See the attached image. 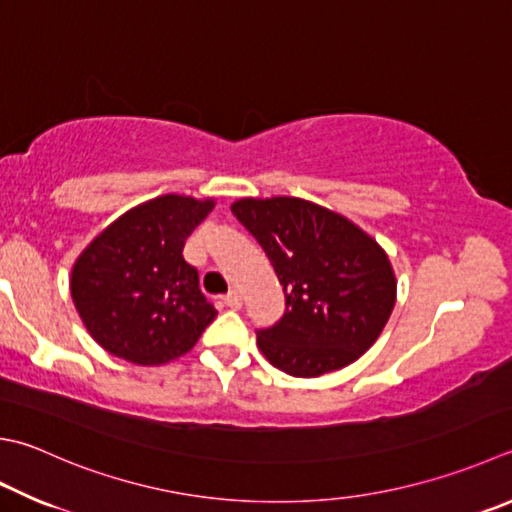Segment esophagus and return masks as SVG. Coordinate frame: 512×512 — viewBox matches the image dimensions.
<instances>
[{
  "mask_svg": "<svg viewBox=\"0 0 512 512\" xmlns=\"http://www.w3.org/2000/svg\"><path fill=\"white\" fill-rule=\"evenodd\" d=\"M225 305L231 307V310H240L243 307V296H240L238 289H229L225 294Z\"/></svg>",
  "mask_w": 512,
  "mask_h": 512,
  "instance_id": "1",
  "label": "esophagus"
}]
</instances>
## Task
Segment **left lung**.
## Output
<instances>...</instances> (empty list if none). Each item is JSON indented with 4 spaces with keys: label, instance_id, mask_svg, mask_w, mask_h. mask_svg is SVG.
Returning a JSON list of instances; mask_svg holds the SVG:
<instances>
[{
    "label": "left lung",
    "instance_id": "left-lung-1",
    "mask_svg": "<svg viewBox=\"0 0 512 512\" xmlns=\"http://www.w3.org/2000/svg\"><path fill=\"white\" fill-rule=\"evenodd\" d=\"M285 292V314L258 332V350L292 376L341 370L379 339L397 303V276L385 249L336 211L274 196L231 205Z\"/></svg>",
    "mask_w": 512,
    "mask_h": 512
}]
</instances>
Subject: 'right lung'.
Instances as JSON below:
<instances>
[{"label": "right lung", "instance_id": "add662e5", "mask_svg": "<svg viewBox=\"0 0 512 512\" xmlns=\"http://www.w3.org/2000/svg\"><path fill=\"white\" fill-rule=\"evenodd\" d=\"M214 198L165 194L104 227L77 256L71 298L86 332L118 359L162 365L187 354L216 318L182 247Z\"/></svg>", "mask_w": 512, "mask_h": 512}]
</instances>
